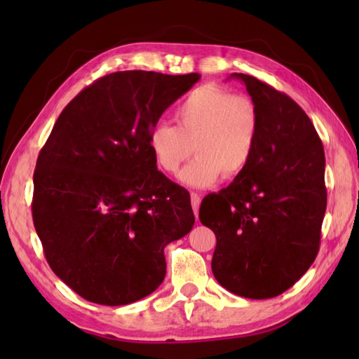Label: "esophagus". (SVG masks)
<instances>
[{"label":"esophagus","mask_w":359,"mask_h":359,"mask_svg":"<svg viewBox=\"0 0 359 359\" xmlns=\"http://www.w3.org/2000/svg\"><path fill=\"white\" fill-rule=\"evenodd\" d=\"M199 205H201V196L198 193H191V206H193V211H194V215H196V219L199 217Z\"/></svg>","instance_id":"34e87169"}]
</instances>
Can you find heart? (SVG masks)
<instances>
[{"instance_id":"1","label":"heart","mask_w":359,"mask_h":359,"mask_svg":"<svg viewBox=\"0 0 359 359\" xmlns=\"http://www.w3.org/2000/svg\"><path fill=\"white\" fill-rule=\"evenodd\" d=\"M175 121L177 127L156 124L148 144L157 166L166 173H177L194 148L198 157L180 173L186 186L203 189L222 175L235 178L252 161L260 119L248 97L202 85L178 106Z\"/></svg>"}]
</instances>
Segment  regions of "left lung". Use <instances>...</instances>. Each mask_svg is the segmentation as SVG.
<instances>
[{"label": "left lung", "instance_id": "1", "mask_svg": "<svg viewBox=\"0 0 359 359\" xmlns=\"http://www.w3.org/2000/svg\"><path fill=\"white\" fill-rule=\"evenodd\" d=\"M260 127L247 169L206 196L202 224L215 233L212 274L238 297L274 298L316 259L327 210L323 145L307 114L286 94L244 73Z\"/></svg>", "mask_w": 359, "mask_h": 359}]
</instances>
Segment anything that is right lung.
I'll list each match as a JSON object with an SVG mask.
<instances>
[{
    "label": "right lung",
    "instance_id": "right-lung-1",
    "mask_svg": "<svg viewBox=\"0 0 359 359\" xmlns=\"http://www.w3.org/2000/svg\"><path fill=\"white\" fill-rule=\"evenodd\" d=\"M199 79L107 74L64 107L41 148L32 220L53 273L86 301L148 297L165 280V247L191 231L190 194L157 169L148 139Z\"/></svg>",
    "mask_w": 359,
    "mask_h": 359
}]
</instances>
